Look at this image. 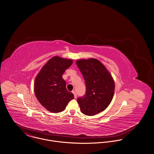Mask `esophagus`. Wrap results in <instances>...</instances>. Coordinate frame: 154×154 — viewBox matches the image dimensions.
I'll return each mask as SVG.
<instances>
[{
  "label": "esophagus",
  "instance_id": "obj_1",
  "mask_svg": "<svg viewBox=\"0 0 154 154\" xmlns=\"http://www.w3.org/2000/svg\"><path fill=\"white\" fill-rule=\"evenodd\" d=\"M72 93L74 94V98H75V99H76V98H77V97L76 92H75V91H72Z\"/></svg>",
  "mask_w": 154,
  "mask_h": 154
}]
</instances>
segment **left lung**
<instances>
[{"label":"left lung","mask_w":154,"mask_h":154,"mask_svg":"<svg viewBox=\"0 0 154 154\" xmlns=\"http://www.w3.org/2000/svg\"><path fill=\"white\" fill-rule=\"evenodd\" d=\"M76 64L85 79L86 93L77 99L81 112L93 116L104 110L112 102L115 92L114 80L106 67L96 58L80 59Z\"/></svg>","instance_id":"8db88e82"}]
</instances>
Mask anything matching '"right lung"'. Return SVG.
<instances>
[{
	"mask_svg": "<svg viewBox=\"0 0 154 154\" xmlns=\"http://www.w3.org/2000/svg\"><path fill=\"white\" fill-rule=\"evenodd\" d=\"M72 60L54 56L42 67L36 76L34 92L38 102L52 113L63 111L74 94L66 88L62 75L72 65Z\"/></svg>",
	"mask_w": 154,
	"mask_h": 154,
	"instance_id": "add662e5",
	"label": "right lung"
}]
</instances>
